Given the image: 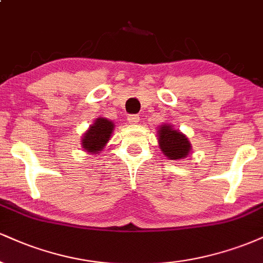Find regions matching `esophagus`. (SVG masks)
Listing matches in <instances>:
<instances>
[{
	"label": "esophagus",
	"mask_w": 263,
	"mask_h": 263,
	"mask_svg": "<svg viewBox=\"0 0 263 263\" xmlns=\"http://www.w3.org/2000/svg\"><path fill=\"white\" fill-rule=\"evenodd\" d=\"M127 120L129 123H137L140 121V116H138V115H128Z\"/></svg>",
	"instance_id": "34e87169"
}]
</instances>
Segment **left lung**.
Returning <instances> with one entry per match:
<instances>
[{
    "label": "left lung",
    "mask_w": 263,
    "mask_h": 263,
    "mask_svg": "<svg viewBox=\"0 0 263 263\" xmlns=\"http://www.w3.org/2000/svg\"><path fill=\"white\" fill-rule=\"evenodd\" d=\"M158 142L163 155L167 156L172 161L186 157L192 148L185 135H183L178 129H174L172 125L159 126Z\"/></svg>",
    "instance_id": "1"
}]
</instances>
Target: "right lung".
Returning <instances> with one entry per match:
<instances>
[{
	"label": "right lung",
	"mask_w": 263,
	"mask_h": 263,
	"mask_svg": "<svg viewBox=\"0 0 263 263\" xmlns=\"http://www.w3.org/2000/svg\"><path fill=\"white\" fill-rule=\"evenodd\" d=\"M114 122L107 119L98 117L95 122L90 126L89 129L84 134L81 140V146L90 153H99L102 151L110 140L114 132Z\"/></svg>",
	"instance_id": "1"
}]
</instances>
